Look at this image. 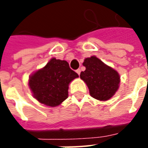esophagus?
<instances>
[{
  "label": "esophagus",
  "instance_id": "obj_1",
  "mask_svg": "<svg viewBox=\"0 0 148 148\" xmlns=\"http://www.w3.org/2000/svg\"><path fill=\"white\" fill-rule=\"evenodd\" d=\"M76 72H77V74L79 75V74H80V73H81V70H80V69H77V70H76Z\"/></svg>",
  "mask_w": 148,
  "mask_h": 148
}]
</instances>
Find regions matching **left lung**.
<instances>
[{
	"label": "left lung",
	"mask_w": 148,
	"mask_h": 148,
	"mask_svg": "<svg viewBox=\"0 0 148 148\" xmlns=\"http://www.w3.org/2000/svg\"><path fill=\"white\" fill-rule=\"evenodd\" d=\"M81 79L86 82L91 97L99 101H107L119 89L121 77L116 71L105 64L96 56L85 58Z\"/></svg>",
	"instance_id": "left-lung-1"
}]
</instances>
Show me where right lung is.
I'll return each mask as SVG.
<instances>
[{
	"instance_id": "right-lung-1",
	"label": "right lung",
	"mask_w": 148,
	"mask_h": 148,
	"mask_svg": "<svg viewBox=\"0 0 148 148\" xmlns=\"http://www.w3.org/2000/svg\"><path fill=\"white\" fill-rule=\"evenodd\" d=\"M77 77L67 62L53 58L44 67L31 75L28 85L39 102L55 107L67 98L69 84Z\"/></svg>"
}]
</instances>
